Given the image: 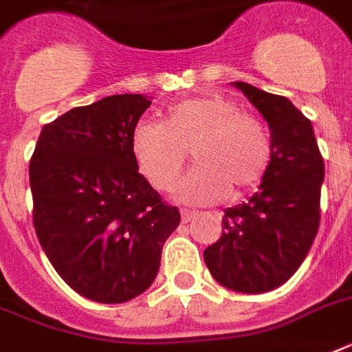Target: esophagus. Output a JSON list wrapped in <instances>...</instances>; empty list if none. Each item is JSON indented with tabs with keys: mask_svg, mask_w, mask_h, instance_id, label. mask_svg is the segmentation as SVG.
<instances>
[{
	"mask_svg": "<svg viewBox=\"0 0 352 352\" xmlns=\"http://www.w3.org/2000/svg\"><path fill=\"white\" fill-rule=\"evenodd\" d=\"M195 215H197V214H195V212H192V210H182V212H181L182 223H190V221H192Z\"/></svg>",
	"mask_w": 352,
	"mask_h": 352,
	"instance_id": "esophagus-1",
	"label": "esophagus"
}]
</instances>
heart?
Returning <instances> with one entry per match:
<instances>
[{
    "instance_id": "1",
    "label": "heart",
    "mask_w": 352,
    "mask_h": 352,
    "mask_svg": "<svg viewBox=\"0 0 352 352\" xmlns=\"http://www.w3.org/2000/svg\"><path fill=\"white\" fill-rule=\"evenodd\" d=\"M188 149L197 164L177 188L188 204L219 203L230 193L259 186L272 160L267 127L221 93L192 96L168 107L166 120L142 118L131 131V151L148 182L159 192L175 186Z\"/></svg>"
}]
</instances>
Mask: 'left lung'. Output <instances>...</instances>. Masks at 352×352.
<instances>
[{"label":"left lung","instance_id":"8db88e82","mask_svg":"<svg viewBox=\"0 0 352 352\" xmlns=\"http://www.w3.org/2000/svg\"><path fill=\"white\" fill-rule=\"evenodd\" d=\"M234 85L268 122L272 160L259 192L225 210L223 235L204 250V263L226 289L259 294L292 278L311 250L325 166L311 120L289 98Z\"/></svg>","mask_w":352,"mask_h":352}]
</instances>
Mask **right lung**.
Masks as SVG:
<instances>
[{"instance_id": "obj_1", "label": "right lung", "mask_w": 352, "mask_h": 352, "mask_svg": "<svg viewBox=\"0 0 352 352\" xmlns=\"http://www.w3.org/2000/svg\"><path fill=\"white\" fill-rule=\"evenodd\" d=\"M151 106L113 95L43 126L30 157L32 223L60 278L98 303L149 289L162 246L181 223L138 173L131 131Z\"/></svg>"}]
</instances>
